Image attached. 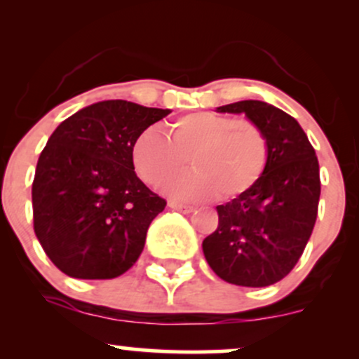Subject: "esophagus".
Wrapping results in <instances>:
<instances>
[{"label":"esophagus","instance_id":"esophagus-1","mask_svg":"<svg viewBox=\"0 0 359 359\" xmlns=\"http://www.w3.org/2000/svg\"><path fill=\"white\" fill-rule=\"evenodd\" d=\"M168 208L174 209V211H179V212H184V214H189L194 211L192 205H187V204H180V203H175V201H170L168 203Z\"/></svg>","mask_w":359,"mask_h":359}]
</instances>
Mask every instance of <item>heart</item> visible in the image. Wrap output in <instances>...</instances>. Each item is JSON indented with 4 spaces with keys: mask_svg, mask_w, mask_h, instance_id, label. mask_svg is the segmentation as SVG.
Returning a JSON list of instances; mask_svg holds the SVG:
<instances>
[{
    "mask_svg": "<svg viewBox=\"0 0 359 359\" xmlns=\"http://www.w3.org/2000/svg\"><path fill=\"white\" fill-rule=\"evenodd\" d=\"M269 140L257 123L212 111L185 114L167 128V138L145 130L133 143V167L148 185L163 184L189 165L191 174L170 180L163 191L179 201H229L250 192L265 174Z\"/></svg>",
    "mask_w": 359,
    "mask_h": 359,
    "instance_id": "heart-1",
    "label": "heart"
}]
</instances>
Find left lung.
Here are the masks:
<instances>
[{"label": "left lung", "instance_id": "obj_1", "mask_svg": "<svg viewBox=\"0 0 359 359\" xmlns=\"http://www.w3.org/2000/svg\"><path fill=\"white\" fill-rule=\"evenodd\" d=\"M217 113L245 114L269 140L265 174L250 192L217 205L219 224L203 241L214 273L241 287L287 277L302 257L317 217L319 162L302 126L263 101H238Z\"/></svg>", "mask_w": 359, "mask_h": 359}]
</instances>
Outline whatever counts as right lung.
<instances>
[{
	"instance_id": "right-lung-1",
	"label": "right lung",
	"mask_w": 359,
	"mask_h": 359,
	"mask_svg": "<svg viewBox=\"0 0 359 359\" xmlns=\"http://www.w3.org/2000/svg\"><path fill=\"white\" fill-rule=\"evenodd\" d=\"M108 100L62 121L36 163V238L53 265L82 280L116 278L133 266L150 222L167 203L137 177L133 143L170 114Z\"/></svg>"
}]
</instances>
